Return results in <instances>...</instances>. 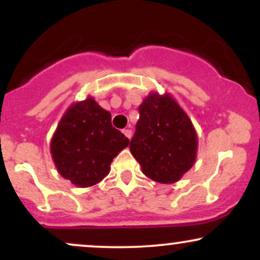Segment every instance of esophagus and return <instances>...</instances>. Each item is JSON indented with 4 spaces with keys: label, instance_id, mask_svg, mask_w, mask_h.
<instances>
[{
    "label": "esophagus",
    "instance_id": "obj_1",
    "mask_svg": "<svg viewBox=\"0 0 260 260\" xmlns=\"http://www.w3.org/2000/svg\"><path fill=\"white\" fill-rule=\"evenodd\" d=\"M122 132H123V134L127 137L128 139L132 138V131H131V129H123Z\"/></svg>",
    "mask_w": 260,
    "mask_h": 260
}]
</instances>
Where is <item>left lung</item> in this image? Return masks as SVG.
I'll use <instances>...</instances> for the list:
<instances>
[{
  "mask_svg": "<svg viewBox=\"0 0 260 260\" xmlns=\"http://www.w3.org/2000/svg\"><path fill=\"white\" fill-rule=\"evenodd\" d=\"M198 137L192 121L170 94L150 92L139 106L131 153L150 180L175 183L193 166Z\"/></svg>",
  "mask_w": 260,
  "mask_h": 260,
  "instance_id": "1",
  "label": "left lung"
}]
</instances>
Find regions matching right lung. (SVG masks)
Returning <instances> with one entry per match:
<instances>
[{
  "label": "right lung",
  "instance_id": "right-lung-1",
  "mask_svg": "<svg viewBox=\"0 0 260 260\" xmlns=\"http://www.w3.org/2000/svg\"><path fill=\"white\" fill-rule=\"evenodd\" d=\"M129 139L111 124V113L92 98L68 107L51 139L57 171L78 187L99 183Z\"/></svg>",
  "mask_w": 260,
  "mask_h": 260
}]
</instances>
